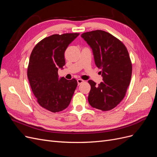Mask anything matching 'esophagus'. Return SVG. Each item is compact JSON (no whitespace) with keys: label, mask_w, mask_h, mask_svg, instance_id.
<instances>
[{"label":"esophagus","mask_w":157,"mask_h":157,"mask_svg":"<svg viewBox=\"0 0 157 157\" xmlns=\"http://www.w3.org/2000/svg\"><path fill=\"white\" fill-rule=\"evenodd\" d=\"M84 82V80H82V79H80V78H79V79H78L77 80V83H78V85H80V84H81L82 83H83Z\"/></svg>","instance_id":"obj_1"}]
</instances>
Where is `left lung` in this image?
I'll use <instances>...</instances> for the list:
<instances>
[{
  "label": "left lung",
  "instance_id": "8db88e82",
  "mask_svg": "<svg viewBox=\"0 0 157 157\" xmlns=\"http://www.w3.org/2000/svg\"><path fill=\"white\" fill-rule=\"evenodd\" d=\"M81 36L92 48L95 63L101 69L103 77L98 85L88 80L91 86L88 102L99 110H111L124 99L130 82L132 66L128 50L122 41L102 30L84 33Z\"/></svg>",
  "mask_w": 157,
  "mask_h": 157
}]
</instances>
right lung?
<instances>
[{
  "label": "right lung",
  "instance_id": "1",
  "mask_svg": "<svg viewBox=\"0 0 157 157\" xmlns=\"http://www.w3.org/2000/svg\"><path fill=\"white\" fill-rule=\"evenodd\" d=\"M79 33L55 34L46 37L32 50L27 77L39 105L52 113L64 110L77 86V80L58 78V68L65 64L64 53Z\"/></svg>",
  "mask_w": 157,
  "mask_h": 157
}]
</instances>
